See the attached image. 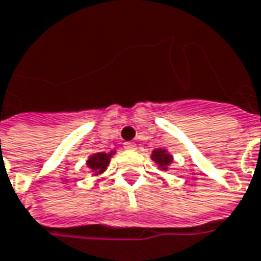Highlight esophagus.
Wrapping results in <instances>:
<instances>
[{"mask_svg":"<svg viewBox=\"0 0 261 261\" xmlns=\"http://www.w3.org/2000/svg\"><path fill=\"white\" fill-rule=\"evenodd\" d=\"M125 149H127V150H135L136 149V143L135 142H126L125 143Z\"/></svg>","mask_w":261,"mask_h":261,"instance_id":"34e87169","label":"esophagus"}]
</instances>
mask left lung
<instances>
[{
	"instance_id": "8db88e82",
	"label": "left lung",
	"mask_w": 261,
	"mask_h": 261,
	"mask_svg": "<svg viewBox=\"0 0 261 261\" xmlns=\"http://www.w3.org/2000/svg\"><path fill=\"white\" fill-rule=\"evenodd\" d=\"M152 161L158 163L163 170H166L169 165L172 163V156L166 153V150H163V149H156L152 153Z\"/></svg>"
}]
</instances>
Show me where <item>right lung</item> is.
<instances>
[{
  "instance_id": "1",
  "label": "right lung",
  "mask_w": 261,
  "mask_h": 261,
  "mask_svg": "<svg viewBox=\"0 0 261 261\" xmlns=\"http://www.w3.org/2000/svg\"><path fill=\"white\" fill-rule=\"evenodd\" d=\"M113 152H111V153H96L93 154V156H91L89 158V161H88V168L91 169L92 172H95V175L96 173H100V172H103L105 169H107L108 163H109V158L112 156Z\"/></svg>"
}]
</instances>
